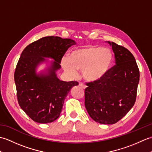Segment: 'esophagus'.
I'll return each instance as SVG.
<instances>
[{
	"label": "esophagus",
	"mask_w": 152,
	"mask_h": 152,
	"mask_svg": "<svg viewBox=\"0 0 152 152\" xmlns=\"http://www.w3.org/2000/svg\"><path fill=\"white\" fill-rule=\"evenodd\" d=\"M79 86H80V87H81V88H82L83 89H86V86L83 84V83H80Z\"/></svg>",
	"instance_id": "1"
}]
</instances>
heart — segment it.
<instances>
[{
    "label": "heart",
    "mask_w": 152,
    "mask_h": 152,
    "mask_svg": "<svg viewBox=\"0 0 152 152\" xmlns=\"http://www.w3.org/2000/svg\"><path fill=\"white\" fill-rule=\"evenodd\" d=\"M112 61L111 50L106 48L88 46L77 48L61 60L63 69L71 76L77 71H82V75L88 82H96L104 76Z\"/></svg>",
    "instance_id": "b5f03b06"
}]
</instances>
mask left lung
<instances>
[{"label":"left lung","mask_w":152,"mask_h":152,"mask_svg":"<svg viewBox=\"0 0 152 152\" xmlns=\"http://www.w3.org/2000/svg\"><path fill=\"white\" fill-rule=\"evenodd\" d=\"M110 45L115 64L102 78L87 83L85 106L90 117L101 124H114L136 101L140 72L133 55L114 42Z\"/></svg>","instance_id":"1"}]
</instances>
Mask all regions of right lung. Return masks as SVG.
<instances>
[{
    "mask_svg": "<svg viewBox=\"0 0 152 152\" xmlns=\"http://www.w3.org/2000/svg\"><path fill=\"white\" fill-rule=\"evenodd\" d=\"M76 44L69 38L46 37L30 44L25 48L14 72L17 98L21 109L31 119L40 124L54 121L59 117L68 93L78 82L61 81L56 71L68 48ZM54 60L46 73L37 74L38 64Z\"/></svg>",
    "mask_w": 152,
    "mask_h": 152,
    "instance_id": "obj_1",
    "label": "right lung"
}]
</instances>
